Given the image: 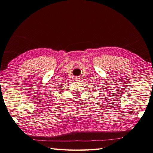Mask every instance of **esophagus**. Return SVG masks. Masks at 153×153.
Here are the masks:
<instances>
[{
  "label": "esophagus",
  "instance_id": "34e87169",
  "mask_svg": "<svg viewBox=\"0 0 153 153\" xmlns=\"http://www.w3.org/2000/svg\"><path fill=\"white\" fill-rule=\"evenodd\" d=\"M74 80L77 81L80 80V78H79V77H74Z\"/></svg>",
  "mask_w": 153,
  "mask_h": 153
}]
</instances>
